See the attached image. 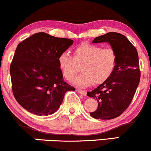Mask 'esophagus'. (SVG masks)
Here are the masks:
<instances>
[{
    "label": "esophagus",
    "instance_id": "34e87169",
    "mask_svg": "<svg viewBox=\"0 0 151 151\" xmlns=\"http://www.w3.org/2000/svg\"><path fill=\"white\" fill-rule=\"evenodd\" d=\"M77 92L79 93H80V94L83 95V96H86V91H84V90H81V89H77Z\"/></svg>",
    "mask_w": 151,
    "mask_h": 151
}]
</instances>
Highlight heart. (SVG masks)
Returning a JSON list of instances; mask_svg holds the SVG:
<instances>
[{"mask_svg": "<svg viewBox=\"0 0 151 151\" xmlns=\"http://www.w3.org/2000/svg\"><path fill=\"white\" fill-rule=\"evenodd\" d=\"M60 70L70 80L77 72V64L83 72L72 80L79 87L99 84L106 80L115 70L117 62L116 51L111 47L102 48L90 43H82L74 50V58L68 52L60 54L58 59Z\"/></svg>", "mask_w": 151, "mask_h": 151, "instance_id": "b5f03b06", "label": "heart"}]
</instances>
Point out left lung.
Masks as SVG:
<instances>
[{
  "mask_svg": "<svg viewBox=\"0 0 151 151\" xmlns=\"http://www.w3.org/2000/svg\"><path fill=\"white\" fill-rule=\"evenodd\" d=\"M108 42L116 51L115 70L105 81L87 96L98 101L95 111L90 113L94 119L109 120L121 115L132 101L140 82L138 52L127 37L118 32H108L95 37L92 43Z\"/></svg>",
  "mask_w": 151,
  "mask_h": 151,
  "instance_id": "obj_1",
  "label": "left lung"
}]
</instances>
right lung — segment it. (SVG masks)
<instances>
[{
	"label": "right lung",
	"instance_id": "obj_1",
	"mask_svg": "<svg viewBox=\"0 0 151 151\" xmlns=\"http://www.w3.org/2000/svg\"><path fill=\"white\" fill-rule=\"evenodd\" d=\"M73 42L37 32L17 46L10 67L12 89L16 101L27 111L51 115L60 106L65 93L75 90L63 80L58 61Z\"/></svg>",
	"mask_w": 151,
	"mask_h": 151
}]
</instances>
